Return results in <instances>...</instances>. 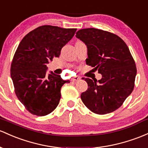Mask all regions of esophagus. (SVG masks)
Here are the masks:
<instances>
[{"instance_id": "1", "label": "esophagus", "mask_w": 148, "mask_h": 148, "mask_svg": "<svg viewBox=\"0 0 148 148\" xmlns=\"http://www.w3.org/2000/svg\"><path fill=\"white\" fill-rule=\"evenodd\" d=\"M81 79V78L79 77H74L72 78L73 82H77V81H79Z\"/></svg>"}]
</instances>
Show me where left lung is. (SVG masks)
Here are the masks:
<instances>
[{
    "label": "left lung",
    "mask_w": 148,
    "mask_h": 148,
    "mask_svg": "<svg viewBox=\"0 0 148 148\" xmlns=\"http://www.w3.org/2000/svg\"><path fill=\"white\" fill-rule=\"evenodd\" d=\"M76 37L87 47L86 64L102 75L98 81L83 78L88 89L81 95L82 102L95 114L112 112L134 90L137 70L129 48L118 36L101 29H80Z\"/></svg>",
    "instance_id": "left-lung-1"
}]
</instances>
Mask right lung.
<instances>
[{
	"instance_id": "add662e5",
	"label": "right lung",
	"mask_w": 148,
	"mask_h": 148,
	"mask_svg": "<svg viewBox=\"0 0 148 148\" xmlns=\"http://www.w3.org/2000/svg\"><path fill=\"white\" fill-rule=\"evenodd\" d=\"M77 29L44 25L27 34L17 47L11 64L10 75L19 101L30 113L45 116L53 111L61 98L60 89L69 80L46 64L58 58L62 48L74 36Z\"/></svg>"
}]
</instances>
